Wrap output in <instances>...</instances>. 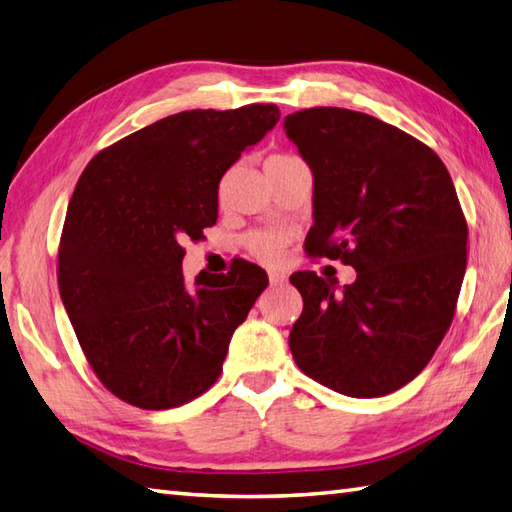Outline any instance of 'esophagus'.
<instances>
[{"mask_svg": "<svg viewBox=\"0 0 512 512\" xmlns=\"http://www.w3.org/2000/svg\"><path fill=\"white\" fill-rule=\"evenodd\" d=\"M268 279H270V286H282L286 282V275L284 273H270Z\"/></svg>", "mask_w": 512, "mask_h": 512, "instance_id": "obj_1", "label": "esophagus"}]
</instances>
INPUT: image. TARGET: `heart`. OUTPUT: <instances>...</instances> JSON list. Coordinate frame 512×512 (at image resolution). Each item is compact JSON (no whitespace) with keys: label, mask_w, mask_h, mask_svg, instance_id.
<instances>
[{"label":"heart","mask_w":512,"mask_h":512,"mask_svg":"<svg viewBox=\"0 0 512 512\" xmlns=\"http://www.w3.org/2000/svg\"><path fill=\"white\" fill-rule=\"evenodd\" d=\"M299 162V157L290 155V153H273L266 157V173L275 168H284ZM244 244L248 248V253L255 259H259L262 264H277L279 257H282V250L286 244V235L279 233V230H255L250 233Z\"/></svg>","instance_id":"1"}]
</instances>
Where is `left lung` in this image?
Returning a JSON list of instances; mask_svg holds the SVG:
<instances>
[{
    "label": "left lung",
    "mask_w": 512,
    "mask_h": 512,
    "mask_svg": "<svg viewBox=\"0 0 512 512\" xmlns=\"http://www.w3.org/2000/svg\"><path fill=\"white\" fill-rule=\"evenodd\" d=\"M284 128L315 179L306 255L357 270L342 295L313 270L290 275L304 297L290 353L342 395L395 393L455 317L468 226L453 179L433 148L357 110L304 108Z\"/></svg>",
    "instance_id": "8db88e82"
}]
</instances>
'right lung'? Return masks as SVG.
Wrapping results in <instances>:
<instances>
[{
	"instance_id": "add662e5",
	"label": "right lung",
	"mask_w": 512,
	"mask_h": 512,
	"mask_svg": "<svg viewBox=\"0 0 512 512\" xmlns=\"http://www.w3.org/2000/svg\"><path fill=\"white\" fill-rule=\"evenodd\" d=\"M279 122L275 104L184 110L90 159L70 197L57 284L90 368L144 410L193 402L222 375L230 337L268 286L257 264L186 286V239L217 222V188Z\"/></svg>"
}]
</instances>
